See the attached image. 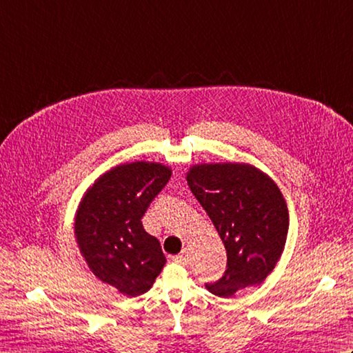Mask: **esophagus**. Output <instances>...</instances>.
<instances>
[{
    "label": "esophagus",
    "instance_id": "1",
    "mask_svg": "<svg viewBox=\"0 0 353 353\" xmlns=\"http://www.w3.org/2000/svg\"><path fill=\"white\" fill-rule=\"evenodd\" d=\"M172 261L179 262V264L186 265V264H188V262H190V253H188V250L183 249L181 254H177V256H172Z\"/></svg>",
    "mask_w": 353,
    "mask_h": 353
}]
</instances>
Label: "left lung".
Segmentation results:
<instances>
[{
  "mask_svg": "<svg viewBox=\"0 0 353 353\" xmlns=\"http://www.w3.org/2000/svg\"><path fill=\"white\" fill-rule=\"evenodd\" d=\"M194 196L219 232L228 270L206 288L230 297L265 281L287 243L290 214L279 186L250 163H196L186 172Z\"/></svg>",
  "mask_w": 353,
  "mask_h": 353,
  "instance_id": "1",
  "label": "left lung"
}]
</instances>
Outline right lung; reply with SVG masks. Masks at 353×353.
<instances>
[{
  "instance_id": "right-lung-1",
  "label": "right lung",
  "mask_w": 353,
  "mask_h": 353,
  "mask_svg": "<svg viewBox=\"0 0 353 353\" xmlns=\"http://www.w3.org/2000/svg\"><path fill=\"white\" fill-rule=\"evenodd\" d=\"M171 177L159 162L117 165L97 179L81 197L74 235L80 254L97 279L127 297L144 294L165 265L157 238L142 228L152 200Z\"/></svg>"
}]
</instances>
